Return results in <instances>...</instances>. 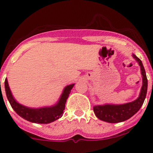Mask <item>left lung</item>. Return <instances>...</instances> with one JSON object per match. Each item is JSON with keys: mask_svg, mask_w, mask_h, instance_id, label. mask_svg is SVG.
I'll return each mask as SVG.
<instances>
[{"mask_svg": "<svg viewBox=\"0 0 153 153\" xmlns=\"http://www.w3.org/2000/svg\"><path fill=\"white\" fill-rule=\"evenodd\" d=\"M132 57L139 64L141 68V73L142 75V86L139 96L135 101L126 104H106L103 105L94 106V112L97 118L101 121L108 123H119L126 121L133 116L143 105L147 92V78H146L144 67L141 60L134 54H132Z\"/></svg>", "mask_w": 153, "mask_h": 153, "instance_id": "8db88e82", "label": "left lung"}]
</instances>
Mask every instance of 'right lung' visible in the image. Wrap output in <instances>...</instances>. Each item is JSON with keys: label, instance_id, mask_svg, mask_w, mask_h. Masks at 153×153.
I'll use <instances>...</instances> for the list:
<instances>
[{"label": "right lung", "instance_id": "add662e5", "mask_svg": "<svg viewBox=\"0 0 153 153\" xmlns=\"http://www.w3.org/2000/svg\"><path fill=\"white\" fill-rule=\"evenodd\" d=\"M5 91L7 97L12 109L24 119L36 124H49L61 118L65 109L67 100L75 84L65 86L58 102L50 106L32 108L19 104L12 95L7 78L5 79Z\"/></svg>", "mask_w": 153, "mask_h": 153}]
</instances>
